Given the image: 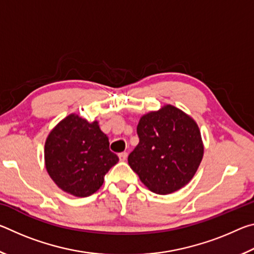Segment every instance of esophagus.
Wrapping results in <instances>:
<instances>
[{
    "instance_id": "34e87169",
    "label": "esophagus",
    "mask_w": 254,
    "mask_h": 254,
    "mask_svg": "<svg viewBox=\"0 0 254 254\" xmlns=\"http://www.w3.org/2000/svg\"><path fill=\"white\" fill-rule=\"evenodd\" d=\"M119 158H120V160L121 161H126L127 160V152H121V153H119Z\"/></svg>"
}]
</instances>
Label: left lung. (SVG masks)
<instances>
[{
	"instance_id": "1",
	"label": "left lung",
	"mask_w": 254,
	"mask_h": 254,
	"mask_svg": "<svg viewBox=\"0 0 254 254\" xmlns=\"http://www.w3.org/2000/svg\"><path fill=\"white\" fill-rule=\"evenodd\" d=\"M139 144L127 162L150 190L167 195L190 182L204 156L195 120L174 105L141 117L136 127Z\"/></svg>"
}]
</instances>
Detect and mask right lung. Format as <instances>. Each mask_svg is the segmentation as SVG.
Instances as JSON below:
<instances>
[{"label": "right lung", "mask_w": 254, "mask_h": 254, "mask_svg": "<svg viewBox=\"0 0 254 254\" xmlns=\"http://www.w3.org/2000/svg\"><path fill=\"white\" fill-rule=\"evenodd\" d=\"M118 161L98 121L88 122L75 113L63 119L46 139L47 173L62 190L72 196L87 197L97 191Z\"/></svg>", "instance_id": "obj_1"}]
</instances>
